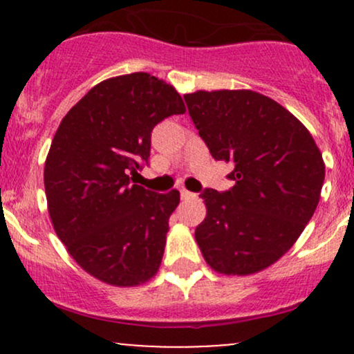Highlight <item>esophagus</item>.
I'll return each mask as SVG.
<instances>
[{
  "label": "esophagus",
  "mask_w": 354,
  "mask_h": 354,
  "mask_svg": "<svg viewBox=\"0 0 354 354\" xmlns=\"http://www.w3.org/2000/svg\"><path fill=\"white\" fill-rule=\"evenodd\" d=\"M181 198L183 200H191V198H196V193H191L188 189H181Z\"/></svg>",
  "instance_id": "34e87169"
}]
</instances>
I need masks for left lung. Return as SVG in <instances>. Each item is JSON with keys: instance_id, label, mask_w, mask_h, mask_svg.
<instances>
[{"instance_id": "1", "label": "left lung", "mask_w": 354, "mask_h": 354, "mask_svg": "<svg viewBox=\"0 0 354 354\" xmlns=\"http://www.w3.org/2000/svg\"><path fill=\"white\" fill-rule=\"evenodd\" d=\"M189 116L216 161H230L234 185L206 188L205 221L194 231L206 263L225 274L265 270L295 245L324 181L318 146L274 100L250 89L185 95Z\"/></svg>"}]
</instances>
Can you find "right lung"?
<instances>
[{"mask_svg": "<svg viewBox=\"0 0 354 354\" xmlns=\"http://www.w3.org/2000/svg\"><path fill=\"white\" fill-rule=\"evenodd\" d=\"M178 91L148 73L101 81L61 121L44 165L53 228L78 265L115 286L156 274L180 191L133 185L148 165L151 131L183 115Z\"/></svg>", "mask_w": 354, "mask_h": 354, "instance_id": "add662e5", "label": "right lung"}]
</instances>
